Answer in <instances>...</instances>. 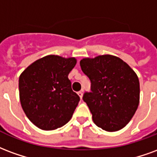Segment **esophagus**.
Returning a JSON list of instances; mask_svg holds the SVG:
<instances>
[{
	"label": "esophagus",
	"mask_w": 157,
	"mask_h": 157,
	"mask_svg": "<svg viewBox=\"0 0 157 157\" xmlns=\"http://www.w3.org/2000/svg\"><path fill=\"white\" fill-rule=\"evenodd\" d=\"M78 95L79 96L80 99H82V97H83V92H82V91H79V92H78Z\"/></svg>",
	"instance_id": "obj_1"
}]
</instances>
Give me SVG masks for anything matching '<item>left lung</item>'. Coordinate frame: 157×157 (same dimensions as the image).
I'll return each mask as SVG.
<instances>
[{"mask_svg": "<svg viewBox=\"0 0 157 157\" xmlns=\"http://www.w3.org/2000/svg\"><path fill=\"white\" fill-rule=\"evenodd\" d=\"M80 67L91 81L83 99L97 126L109 132L126 125L140 103V82L125 62L113 55L83 58Z\"/></svg>", "mask_w": 157, "mask_h": 157, "instance_id": "1", "label": "left lung"}]
</instances>
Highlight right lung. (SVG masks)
<instances>
[{"mask_svg":"<svg viewBox=\"0 0 157 157\" xmlns=\"http://www.w3.org/2000/svg\"><path fill=\"white\" fill-rule=\"evenodd\" d=\"M76 63L75 58L48 55L21 74V105L27 117L41 130H56L73 116L80 98L72 90L67 76Z\"/></svg>","mask_w":157,"mask_h":157,"instance_id":"obj_1","label":"right lung"}]
</instances>
